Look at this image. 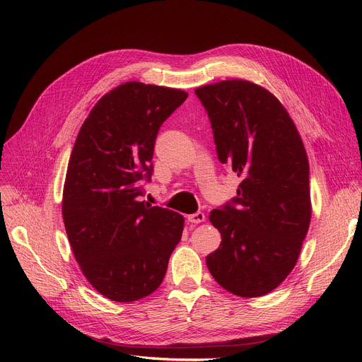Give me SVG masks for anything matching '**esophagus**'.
Wrapping results in <instances>:
<instances>
[{"label": "esophagus", "mask_w": 362, "mask_h": 362, "mask_svg": "<svg viewBox=\"0 0 362 362\" xmlns=\"http://www.w3.org/2000/svg\"><path fill=\"white\" fill-rule=\"evenodd\" d=\"M187 221H189V223H194V224L202 223V221H205V214H204V213L191 214V216H187Z\"/></svg>", "instance_id": "esophagus-1"}]
</instances>
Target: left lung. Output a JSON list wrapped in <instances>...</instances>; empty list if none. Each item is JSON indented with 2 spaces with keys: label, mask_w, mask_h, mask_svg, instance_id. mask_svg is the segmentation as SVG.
<instances>
[{
  "label": "left lung",
  "mask_w": 362,
  "mask_h": 362,
  "mask_svg": "<svg viewBox=\"0 0 362 362\" xmlns=\"http://www.w3.org/2000/svg\"><path fill=\"white\" fill-rule=\"evenodd\" d=\"M210 117L217 157L240 183L210 221L221 235L206 267L242 298L270 293L298 261L311 221L310 164L299 132L265 88L232 79L195 89Z\"/></svg>",
  "instance_id": "obj_1"
}]
</instances>
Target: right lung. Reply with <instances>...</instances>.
Masks as SVG:
<instances>
[{"label":"right lung","instance_id":"1","mask_svg":"<svg viewBox=\"0 0 362 362\" xmlns=\"http://www.w3.org/2000/svg\"><path fill=\"white\" fill-rule=\"evenodd\" d=\"M186 98L180 89L126 82L93 105L76 138L62 204L66 233L83 276L111 300L154 292L180 242L183 216L138 197L160 126Z\"/></svg>","mask_w":362,"mask_h":362}]
</instances>
